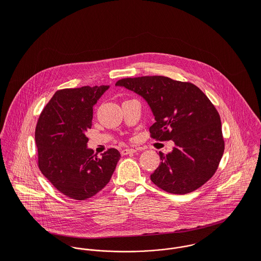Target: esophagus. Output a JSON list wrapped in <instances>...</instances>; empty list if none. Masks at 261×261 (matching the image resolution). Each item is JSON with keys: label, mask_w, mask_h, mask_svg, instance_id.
Listing matches in <instances>:
<instances>
[{"label": "esophagus", "mask_w": 261, "mask_h": 261, "mask_svg": "<svg viewBox=\"0 0 261 261\" xmlns=\"http://www.w3.org/2000/svg\"><path fill=\"white\" fill-rule=\"evenodd\" d=\"M137 150L134 149H123L120 150V153L121 155H126V154H130V153H134L136 152Z\"/></svg>", "instance_id": "obj_1"}]
</instances>
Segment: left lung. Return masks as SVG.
<instances>
[{
    "instance_id": "8db88e82",
    "label": "left lung",
    "mask_w": 261,
    "mask_h": 261,
    "mask_svg": "<svg viewBox=\"0 0 261 261\" xmlns=\"http://www.w3.org/2000/svg\"><path fill=\"white\" fill-rule=\"evenodd\" d=\"M123 86L143 96L155 122L150 138L175 143L150 175L155 186L172 194H188L204 185L218 169L224 143L220 115L207 95L195 84L166 76L119 79Z\"/></svg>"
}]
</instances>
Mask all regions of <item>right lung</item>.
Here are the masks:
<instances>
[{"label":"right lung","instance_id":"1","mask_svg":"<svg viewBox=\"0 0 261 261\" xmlns=\"http://www.w3.org/2000/svg\"><path fill=\"white\" fill-rule=\"evenodd\" d=\"M110 86L57 90L38 118L35 141L38 167L59 192L83 201L108 185L120 159L109 149L97 158L87 149L93 106Z\"/></svg>","mask_w":261,"mask_h":261}]
</instances>
